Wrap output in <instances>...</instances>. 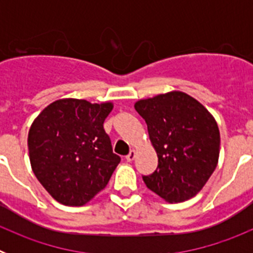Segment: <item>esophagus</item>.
I'll return each mask as SVG.
<instances>
[{"mask_svg": "<svg viewBox=\"0 0 253 253\" xmlns=\"http://www.w3.org/2000/svg\"><path fill=\"white\" fill-rule=\"evenodd\" d=\"M135 156H137V151H135V149H130L129 154L126 156V161H128V162H131V161L135 158Z\"/></svg>", "mask_w": 253, "mask_h": 253, "instance_id": "1", "label": "esophagus"}]
</instances>
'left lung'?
I'll list each match as a JSON object with an SVG mask.
<instances>
[{
  "label": "left lung",
  "mask_w": 253,
  "mask_h": 253,
  "mask_svg": "<svg viewBox=\"0 0 253 253\" xmlns=\"http://www.w3.org/2000/svg\"><path fill=\"white\" fill-rule=\"evenodd\" d=\"M134 107L146 120L158 157L144 184L167 203L194 198L218 165L220 133L214 116L182 91L138 100Z\"/></svg>",
  "instance_id": "obj_1"
}]
</instances>
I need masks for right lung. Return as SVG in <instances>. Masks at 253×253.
I'll list each match as a JSON object with an SVG mask.
<instances>
[{"mask_svg": "<svg viewBox=\"0 0 253 253\" xmlns=\"http://www.w3.org/2000/svg\"><path fill=\"white\" fill-rule=\"evenodd\" d=\"M110 101L59 99L33 122L28 135L31 169L51 198L82 207L105 189L120 157L113 153L104 122Z\"/></svg>", "mask_w": 253, "mask_h": 253, "instance_id": "right-lung-1", "label": "right lung"}]
</instances>
